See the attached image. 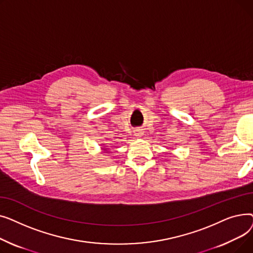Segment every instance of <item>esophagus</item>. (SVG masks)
I'll return each instance as SVG.
<instances>
[{
	"label": "esophagus",
	"instance_id": "34e87169",
	"mask_svg": "<svg viewBox=\"0 0 253 253\" xmlns=\"http://www.w3.org/2000/svg\"><path fill=\"white\" fill-rule=\"evenodd\" d=\"M134 134H135L136 137H140L143 133H142V131H141L140 129H136V130L134 131Z\"/></svg>",
	"mask_w": 253,
	"mask_h": 253
}]
</instances>
